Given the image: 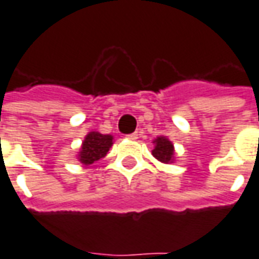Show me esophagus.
Instances as JSON below:
<instances>
[{
	"instance_id": "1",
	"label": "esophagus",
	"mask_w": 259,
	"mask_h": 259,
	"mask_svg": "<svg viewBox=\"0 0 259 259\" xmlns=\"http://www.w3.org/2000/svg\"><path fill=\"white\" fill-rule=\"evenodd\" d=\"M126 138H128V140H131V141H137V140H138V134H137V133L130 134V135H126Z\"/></svg>"
}]
</instances>
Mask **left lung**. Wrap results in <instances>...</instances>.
Masks as SVG:
<instances>
[{
  "mask_svg": "<svg viewBox=\"0 0 259 259\" xmlns=\"http://www.w3.org/2000/svg\"><path fill=\"white\" fill-rule=\"evenodd\" d=\"M152 155L162 163H172L175 160V147L172 141L163 135L153 140Z\"/></svg>",
  "mask_w": 259,
  "mask_h": 259,
  "instance_id": "1",
  "label": "left lung"
}]
</instances>
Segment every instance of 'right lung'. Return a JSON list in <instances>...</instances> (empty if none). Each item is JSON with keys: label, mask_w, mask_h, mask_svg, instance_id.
Segmentation results:
<instances>
[{"label": "right lung", "mask_w": 259, "mask_h": 259, "mask_svg": "<svg viewBox=\"0 0 259 259\" xmlns=\"http://www.w3.org/2000/svg\"><path fill=\"white\" fill-rule=\"evenodd\" d=\"M112 141H114V137L110 134H100L97 131L89 133L85 135L77 153L78 162L83 163L84 166H89L101 158H104L114 144Z\"/></svg>", "instance_id": "add662e5"}]
</instances>
